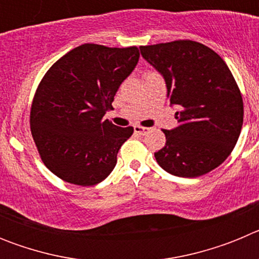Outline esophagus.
Instances as JSON below:
<instances>
[{
    "instance_id": "esophagus-1",
    "label": "esophagus",
    "mask_w": 259,
    "mask_h": 259,
    "mask_svg": "<svg viewBox=\"0 0 259 259\" xmlns=\"http://www.w3.org/2000/svg\"><path fill=\"white\" fill-rule=\"evenodd\" d=\"M134 130H135V134L141 135V136H144V135H146L148 132H149V128L141 127V125H135Z\"/></svg>"
}]
</instances>
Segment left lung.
<instances>
[{"label":"left lung","mask_w":259,"mask_h":259,"mask_svg":"<svg viewBox=\"0 0 259 259\" xmlns=\"http://www.w3.org/2000/svg\"><path fill=\"white\" fill-rule=\"evenodd\" d=\"M143 58L163 76L178 127L164 130L158 164L180 178H197L223 163L237 143L242 97L230 68L203 44L179 40L140 47Z\"/></svg>","instance_id":"obj_1"}]
</instances>
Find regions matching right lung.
<instances>
[{
	"mask_svg": "<svg viewBox=\"0 0 259 259\" xmlns=\"http://www.w3.org/2000/svg\"><path fill=\"white\" fill-rule=\"evenodd\" d=\"M140 58L136 47L83 44L48 70L31 107V132L45 166L75 185H96L116 164L134 134L104 115Z\"/></svg>",
	"mask_w": 259,
	"mask_h": 259,
	"instance_id": "add662e5",
	"label": "right lung"
}]
</instances>
